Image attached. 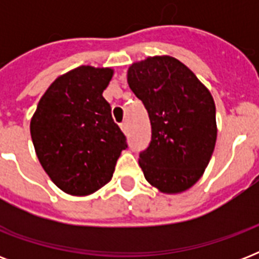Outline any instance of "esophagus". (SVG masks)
<instances>
[{
    "mask_svg": "<svg viewBox=\"0 0 259 259\" xmlns=\"http://www.w3.org/2000/svg\"><path fill=\"white\" fill-rule=\"evenodd\" d=\"M121 129H122V132H123V133H127V123H126V122H122L121 123Z\"/></svg>",
    "mask_w": 259,
    "mask_h": 259,
    "instance_id": "1",
    "label": "esophagus"
}]
</instances>
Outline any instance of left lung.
<instances>
[{
    "instance_id": "1",
    "label": "left lung",
    "mask_w": 259,
    "mask_h": 259,
    "mask_svg": "<svg viewBox=\"0 0 259 259\" xmlns=\"http://www.w3.org/2000/svg\"><path fill=\"white\" fill-rule=\"evenodd\" d=\"M127 83L145 106L152 126L140 166L164 193L183 192L201 177L217 141L215 103L188 67L170 56L132 64Z\"/></svg>"
}]
</instances>
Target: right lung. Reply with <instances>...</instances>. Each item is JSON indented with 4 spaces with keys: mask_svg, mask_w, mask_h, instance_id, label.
<instances>
[{
    "mask_svg": "<svg viewBox=\"0 0 259 259\" xmlns=\"http://www.w3.org/2000/svg\"><path fill=\"white\" fill-rule=\"evenodd\" d=\"M111 76V68L90 66L59 76L30 121L38 161L51 180L70 195L84 196L107 184L127 148L102 95Z\"/></svg>",
    "mask_w": 259,
    "mask_h": 259,
    "instance_id": "add662e5",
    "label": "right lung"
}]
</instances>
